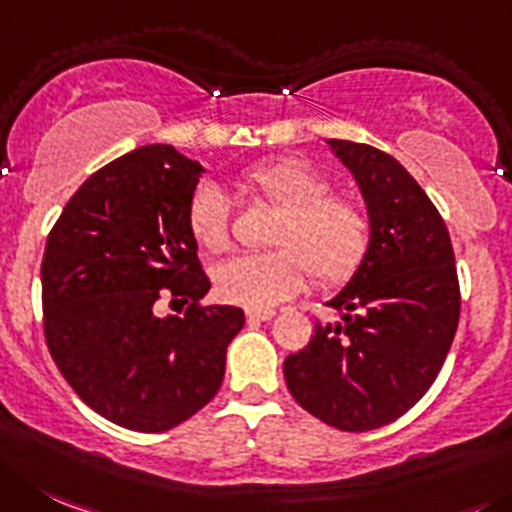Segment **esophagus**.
Returning <instances> with one entry per match:
<instances>
[{
	"mask_svg": "<svg viewBox=\"0 0 512 512\" xmlns=\"http://www.w3.org/2000/svg\"><path fill=\"white\" fill-rule=\"evenodd\" d=\"M275 318V310L272 308H247V321L250 323H265Z\"/></svg>",
	"mask_w": 512,
	"mask_h": 512,
	"instance_id": "1",
	"label": "esophagus"
}]
</instances>
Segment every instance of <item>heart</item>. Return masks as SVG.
I'll return each mask as SVG.
<instances>
[{
    "label": "heart",
    "instance_id": "obj_1",
    "mask_svg": "<svg viewBox=\"0 0 512 512\" xmlns=\"http://www.w3.org/2000/svg\"><path fill=\"white\" fill-rule=\"evenodd\" d=\"M237 184L245 194L280 209L270 232V245L278 250L222 262L214 270L219 298L245 308H270L298 293L308 272L318 285H338L361 267L371 245L369 214L356 199L328 194V176L308 161L257 164ZM186 224L202 250H227L229 207L217 186H197Z\"/></svg>",
    "mask_w": 512,
    "mask_h": 512
}]
</instances>
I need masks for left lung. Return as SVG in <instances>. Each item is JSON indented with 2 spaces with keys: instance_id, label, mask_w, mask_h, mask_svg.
<instances>
[{
  "instance_id": "left-lung-1",
  "label": "left lung",
  "mask_w": 512,
  "mask_h": 512,
  "mask_svg": "<svg viewBox=\"0 0 512 512\" xmlns=\"http://www.w3.org/2000/svg\"><path fill=\"white\" fill-rule=\"evenodd\" d=\"M326 143L364 197L371 245L326 303L341 318L315 323L283 371L305 412L369 432L412 409L437 379L460 321V285L450 232L414 176L374 146Z\"/></svg>"
}]
</instances>
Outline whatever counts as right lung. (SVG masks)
Masks as SVG:
<instances>
[{
  "label": "right lung",
  "mask_w": 512,
  "mask_h": 512,
  "mask_svg": "<svg viewBox=\"0 0 512 512\" xmlns=\"http://www.w3.org/2000/svg\"><path fill=\"white\" fill-rule=\"evenodd\" d=\"M202 174L174 146L136 148L95 171L47 237V348L75 394L118 427L166 432L197 414L245 326L242 308L197 305L212 285L186 209ZM161 294L189 302L185 315L156 314Z\"/></svg>",
  "instance_id": "1"
}]
</instances>
